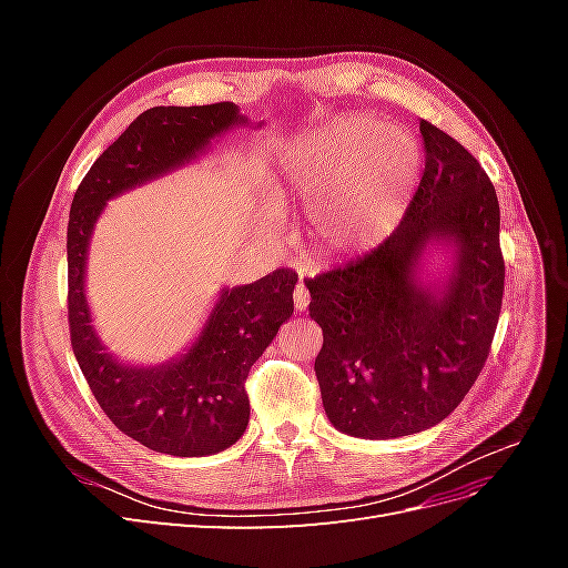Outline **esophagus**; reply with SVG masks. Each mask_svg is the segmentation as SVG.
Returning <instances> with one entry per match:
<instances>
[{"mask_svg":"<svg viewBox=\"0 0 568 568\" xmlns=\"http://www.w3.org/2000/svg\"><path fill=\"white\" fill-rule=\"evenodd\" d=\"M294 305L298 313H303L305 307L311 305V291H307V286L303 282H298V286L294 288Z\"/></svg>","mask_w":568,"mask_h":568,"instance_id":"34e87169","label":"esophagus"}]
</instances>
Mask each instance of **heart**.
Masks as SVG:
<instances>
[{"instance_id": "1", "label": "heart", "mask_w": 568, "mask_h": 568, "mask_svg": "<svg viewBox=\"0 0 568 568\" xmlns=\"http://www.w3.org/2000/svg\"><path fill=\"white\" fill-rule=\"evenodd\" d=\"M419 178L417 136L369 115L334 120L286 163L291 189L315 213L320 244L334 255L379 246L398 227Z\"/></svg>"}]
</instances>
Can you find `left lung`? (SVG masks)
Here are the masks:
<instances>
[{"instance_id": "left-lung-1", "label": "left lung", "mask_w": 568, "mask_h": 568, "mask_svg": "<svg viewBox=\"0 0 568 568\" xmlns=\"http://www.w3.org/2000/svg\"><path fill=\"white\" fill-rule=\"evenodd\" d=\"M424 173L384 244L305 280L322 326L315 374L338 432L384 440L419 434L464 400L484 369L505 291L500 203L486 170L422 120ZM428 243H448L454 270L418 282Z\"/></svg>"}]
</instances>
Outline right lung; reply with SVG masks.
Masks as SVG:
<instances>
[{"instance_id": "obj_1", "label": "right lung", "mask_w": 568, "mask_h": 568, "mask_svg": "<svg viewBox=\"0 0 568 568\" xmlns=\"http://www.w3.org/2000/svg\"><path fill=\"white\" fill-rule=\"evenodd\" d=\"M244 123L232 101L153 106L101 153L73 196L65 244L71 346L104 415L156 453L215 455L244 436L248 369L294 313L298 274L282 267L253 284L222 288L192 348L159 367H134L106 353L92 326L84 298L90 236L109 199L189 163L213 136Z\"/></svg>"}]
</instances>
